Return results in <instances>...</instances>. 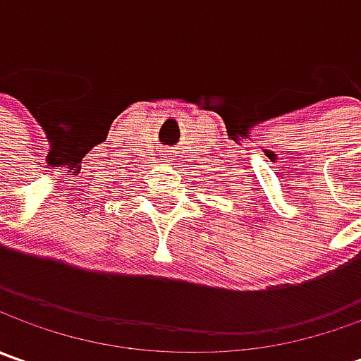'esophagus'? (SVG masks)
I'll return each instance as SVG.
<instances>
[{"mask_svg":"<svg viewBox=\"0 0 361 361\" xmlns=\"http://www.w3.org/2000/svg\"><path fill=\"white\" fill-rule=\"evenodd\" d=\"M173 150H162V160H171L173 159V154H171Z\"/></svg>","mask_w":361,"mask_h":361,"instance_id":"obj_1","label":"esophagus"}]
</instances>
